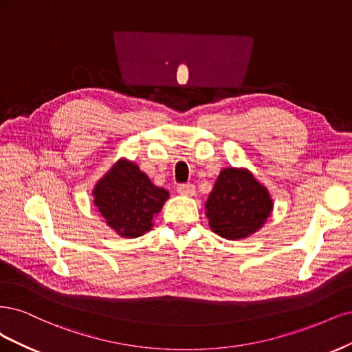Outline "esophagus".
Segmentation results:
<instances>
[{"instance_id":"obj_1","label":"esophagus","mask_w":352,"mask_h":352,"mask_svg":"<svg viewBox=\"0 0 352 352\" xmlns=\"http://www.w3.org/2000/svg\"><path fill=\"white\" fill-rule=\"evenodd\" d=\"M177 191L179 192V195H183V196H195L196 187L192 186V184H179L177 187Z\"/></svg>"}]
</instances>
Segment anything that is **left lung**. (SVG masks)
Here are the masks:
<instances>
[{"instance_id":"left-lung-1","label":"left lung","mask_w":352,"mask_h":352,"mask_svg":"<svg viewBox=\"0 0 352 352\" xmlns=\"http://www.w3.org/2000/svg\"><path fill=\"white\" fill-rule=\"evenodd\" d=\"M205 208L212 231L234 241L262 228L274 201L248 169L231 166L218 175Z\"/></svg>"}]
</instances>
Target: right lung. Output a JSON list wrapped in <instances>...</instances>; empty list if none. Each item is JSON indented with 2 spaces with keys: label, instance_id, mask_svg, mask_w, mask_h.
Here are the masks:
<instances>
[{
  "label": "right lung",
  "instance_id": "right-lung-1",
  "mask_svg": "<svg viewBox=\"0 0 352 352\" xmlns=\"http://www.w3.org/2000/svg\"><path fill=\"white\" fill-rule=\"evenodd\" d=\"M94 203L118 235L135 238L152 230L169 192L152 184L138 164L120 160L102 177L94 191Z\"/></svg>",
  "mask_w": 352,
  "mask_h": 352
}]
</instances>
